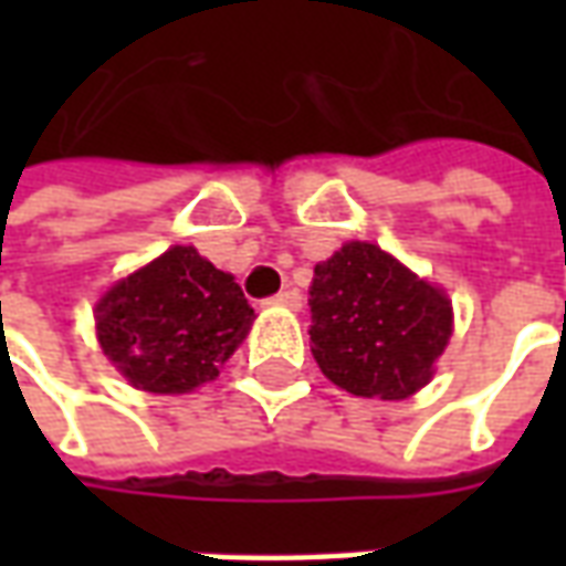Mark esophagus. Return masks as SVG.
Returning <instances> with one entry per match:
<instances>
[{
  "instance_id": "obj_1",
  "label": "esophagus",
  "mask_w": 566,
  "mask_h": 566,
  "mask_svg": "<svg viewBox=\"0 0 566 566\" xmlns=\"http://www.w3.org/2000/svg\"><path fill=\"white\" fill-rule=\"evenodd\" d=\"M272 306H284V308H300L303 306V296L296 294V291H282V294H275L270 300Z\"/></svg>"
}]
</instances>
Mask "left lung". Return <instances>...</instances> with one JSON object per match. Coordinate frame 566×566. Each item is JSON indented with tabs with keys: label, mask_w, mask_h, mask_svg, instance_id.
Masks as SVG:
<instances>
[{
	"label": "left lung",
	"mask_w": 566,
	"mask_h": 566,
	"mask_svg": "<svg viewBox=\"0 0 566 566\" xmlns=\"http://www.w3.org/2000/svg\"><path fill=\"white\" fill-rule=\"evenodd\" d=\"M308 306L321 373L355 397L416 394L451 336L446 294L369 242H348L315 266Z\"/></svg>",
	"instance_id": "left-lung-1"
}]
</instances>
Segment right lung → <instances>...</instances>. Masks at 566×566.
<instances>
[{"label":"right lung","mask_w":566,"mask_h":566,"mask_svg":"<svg viewBox=\"0 0 566 566\" xmlns=\"http://www.w3.org/2000/svg\"><path fill=\"white\" fill-rule=\"evenodd\" d=\"M96 312L108 360L150 394H187L214 379L254 321L233 275L190 245L169 248L115 284Z\"/></svg>","instance_id":"obj_1"}]
</instances>
